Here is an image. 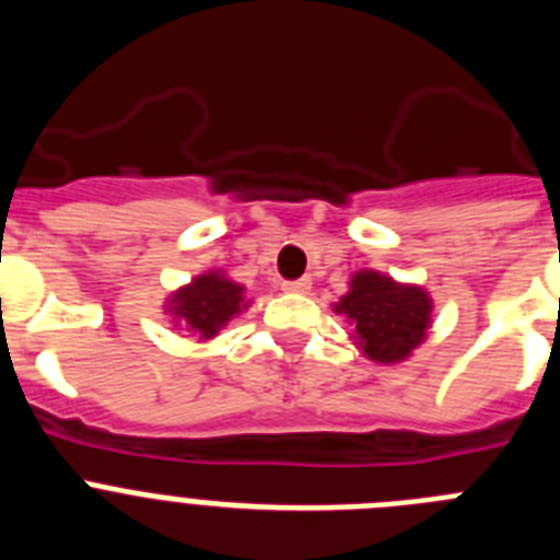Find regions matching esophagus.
I'll return each instance as SVG.
<instances>
[{"label": "esophagus", "instance_id": "esophagus-1", "mask_svg": "<svg viewBox=\"0 0 560 560\" xmlns=\"http://www.w3.org/2000/svg\"><path fill=\"white\" fill-rule=\"evenodd\" d=\"M308 289H311L308 277H303V280H291V283H283V291H289V294H305Z\"/></svg>", "mask_w": 560, "mask_h": 560}]
</instances>
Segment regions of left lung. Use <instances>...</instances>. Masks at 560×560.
Here are the masks:
<instances>
[{
	"instance_id": "1",
	"label": "left lung",
	"mask_w": 560,
	"mask_h": 560,
	"mask_svg": "<svg viewBox=\"0 0 560 560\" xmlns=\"http://www.w3.org/2000/svg\"><path fill=\"white\" fill-rule=\"evenodd\" d=\"M353 325L350 339L370 361L398 364L412 355L427 339L432 325V296L427 289L398 283L373 269H361L350 277V291L334 305Z\"/></svg>"
}]
</instances>
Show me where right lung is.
<instances>
[{"label":"right lung","mask_w":560,"mask_h":560,"mask_svg":"<svg viewBox=\"0 0 560 560\" xmlns=\"http://www.w3.org/2000/svg\"><path fill=\"white\" fill-rule=\"evenodd\" d=\"M246 308L249 300L244 296V285L230 280L221 269H210L173 291L167 296L165 314H171L176 328L190 330L199 341H207L215 339L219 330Z\"/></svg>","instance_id":"1"}]
</instances>
